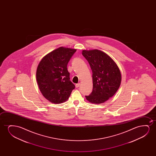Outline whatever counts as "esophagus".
Instances as JSON below:
<instances>
[{
    "instance_id": "1",
    "label": "esophagus",
    "mask_w": 156,
    "mask_h": 156,
    "mask_svg": "<svg viewBox=\"0 0 156 156\" xmlns=\"http://www.w3.org/2000/svg\"><path fill=\"white\" fill-rule=\"evenodd\" d=\"M79 86H80V83H77V84H76V87L78 88L79 87Z\"/></svg>"
}]
</instances>
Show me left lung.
Segmentation results:
<instances>
[{"label":"left lung","instance_id":"obj_1","mask_svg":"<svg viewBox=\"0 0 156 156\" xmlns=\"http://www.w3.org/2000/svg\"><path fill=\"white\" fill-rule=\"evenodd\" d=\"M82 54L87 60L93 73V90L86 98L94 104L105 102L119 88L122 81L119 68L110 56L100 50H83Z\"/></svg>","mask_w":156,"mask_h":156}]
</instances>
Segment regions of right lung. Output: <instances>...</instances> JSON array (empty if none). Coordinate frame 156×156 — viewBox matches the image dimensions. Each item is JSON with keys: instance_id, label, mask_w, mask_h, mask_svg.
Wrapping results in <instances>:
<instances>
[{"instance_id": "1", "label": "right lung", "mask_w": 156, "mask_h": 156, "mask_svg": "<svg viewBox=\"0 0 156 156\" xmlns=\"http://www.w3.org/2000/svg\"><path fill=\"white\" fill-rule=\"evenodd\" d=\"M76 49L60 47L43 57L37 66L36 79L43 96L53 103L66 102L75 88L67 65Z\"/></svg>"}]
</instances>
